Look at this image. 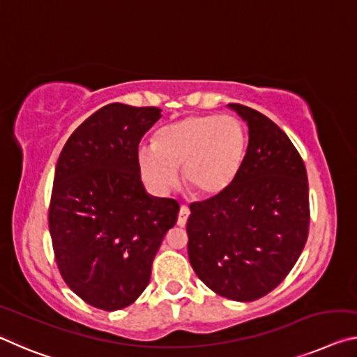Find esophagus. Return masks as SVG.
<instances>
[{
    "mask_svg": "<svg viewBox=\"0 0 357 357\" xmlns=\"http://www.w3.org/2000/svg\"><path fill=\"white\" fill-rule=\"evenodd\" d=\"M189 214H190V209L188 206H181L179 214H178V225H179V227H184L185 222H188Z\"/></svg>",
    "mask_w": 357,
    "mask_h": 357,
    "instance_id": "1",
    "label": "esophagus"
}]
</instances>
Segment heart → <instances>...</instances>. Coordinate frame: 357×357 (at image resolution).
I'll use <instances>...</instances> for the list:
<instances>
[{
    "mask_svg": "<svg viewBox=\"0 0 357 357\" xmlns=\"http://www.w3.org/2000/svg\"><path fill=\"white\" fill-rule=\"evenodd\" d=\"M246 130L238 119L218 114L188 116L162 127L155 144L137 152L143 178L157 192L178 184L183 167L185 189L197 199H216L235 183L246 154Z\"/></svg>",
    "mask_w": 357,
    "mask_h": 357,
    "instance_id": "1",
    "label": "heart"
}]
</instances>
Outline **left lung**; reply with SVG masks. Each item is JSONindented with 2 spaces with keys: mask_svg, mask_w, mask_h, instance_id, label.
I'll return each mask as SVG.
<instances>
[{
  "mask_svg": "<svg viewBox=\"0 0 357 357\" xmlns=\"http://www.w3.org/2000/svg\"><path fill=\"white\" fill-rule=\"evenodd\" d=\"M248 126L245 162L216 199L195 202L188 252L197 276L218 296L252 302L273 291L308 236V179L302 157L267 116L230 103Z\"/></svg>",
  "mask_w": 357,
  "mask_h": 357,
  "instance_id": "left-lung-1",
  "label": "left lung"
}]
</instances>
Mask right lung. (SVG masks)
<instances>
[{
    "label": "right lung",
    "instance_id": "1",
    "mask_svg": "<svg viewBox=\"0 0 357 357\" xmlns=\"http://www.w3.org/2000/svg\"><path fill=\"white\" fill-rule=\"evenodd\" d=\"M160 107L111 103L79 126L55 167L49 230L70 289L95 308L122 310L143 294L179 205L144 189L138 146Z\"/></svg>",
    "mask_w": 357,
    "mask_h": 357
}]
</instances>
